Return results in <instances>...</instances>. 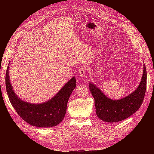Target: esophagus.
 I'll return each instance as SVG.
<instances>
[{"label": "esophagus", "instance_id": "esophagus-1", "mask_svg": "<svg viewBox=\"0 0 154 154\" xmlns=\"http://www.w3.org/2000/svg\"><path fill=\"white\" fill-rule=\"evenodd\" d=\"M78 74L80 77H86V69L80 68V69L78 72Z\"/></svg>", "mask_w": 154, "mask_h": 154}]
</instances>
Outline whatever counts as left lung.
<instances>
[{
    "mask_svg": "<svg viewBox=\"0 0 154 154\" xmlns=\"http://www.w3.org/2000/svg\"><path fill=\"white\" fill-rule=\"evenodd\" d=\"M147 87V70L143 64L141 81L136 90L124 98L113 100L105 95L95 84L89 83V89L95 100L96 114L106 122H117L134 114L143 102Z\"/></svg>",
    "mask_w": 154,
    "mask_h": 154,
    "instance_id": "1",
    "label": "left lung"
}]
</instances>
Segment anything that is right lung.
<instances>
[{"label":"right lung","instance_id":"add662e5","mask_svg":"<svg viewBox=\"0 0 154 154\" xmlns=\"http://www.w3.org/2000/svg\"><path fill=\"white\" fill-rule=\"evenodd\" d=\"M9 64L5 73V86L8 97L19 116L32 126L46 128L58 125L66 115L70 95L76 87L75 77L62 87L52 98L40 103H32L20 99L15 93L9 77Z\"/></svg>","mask_w":154,"mask_h":154}]
</instances>
